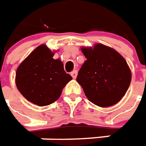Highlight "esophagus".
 <instances>
[{
  "instance_id": "34e87169",
  "label": "esophagus",
  "mask_w": 146,
  "mask_h": 146,
  "mask_svg": "<svg viewBox=\"0 0 146 146\" xmlns=\"http://www.w3.org/2000/svg\"><path fill=\"white\" fill-rule=\"evenodd\" d=\"M71 76L73 77V78H76L78 76V71L77 70H73V72H71Z\"/></svg>"
}]
</instances>
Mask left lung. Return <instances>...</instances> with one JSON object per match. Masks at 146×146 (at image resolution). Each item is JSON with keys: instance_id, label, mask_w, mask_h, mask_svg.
<instances>
[{"instance_id": "8db88e82", "label": "left lung", "mask_w": 146, "mask_h": 146, "mask_svg": "<svg viewBox=\"0 0 146 146\" xmlns=\"http://www.w3.org/2000/svg\"><path fill=\"white\" fill-rule=\"evenodd\" d=\"M86 60L78 72L77 81L86 96L99 107L117 103L128 90L131 71L123 57L112 48L96 44L82 48Z\"/></svg>"}]
</instances>
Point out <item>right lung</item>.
<instances>
[{
  "mask_svg": "<svg viewBox=\"0 0 146 146\" xmlns=\"http://www.w3.org/2000/svg\"><path fill=\"white\" fill-rule=\"evenodd\" d=\"M54 53L40 45L24 60L16 72V86L31 103L48 106L56 101L65 85L72 80L63 63L53 59Z\"/></svg>",
  "mask_w": 146,
  "mask_h": 146,
  "instance_id": "obj_1",
  "label": "right lung"
}]
</instances>
